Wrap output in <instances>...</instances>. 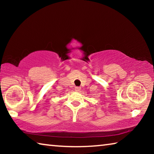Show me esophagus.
<instances>
[{
  "mask_svg": "<svg viewBox=\"0 0 154 154\" xmlns=\"http://www.w3.org/2000/svg\"><path fill=\"white\" fill-rule=\"evenodd\" d=\"M75 91H77V92H79V91L81 90V88L80 87H75Z\"/></svg>",
  "mask_w": 154,
  "mask_h": 154,
  "instance_id": "esophagus-1",
  "label": "esophagus"
}]
</instances>
